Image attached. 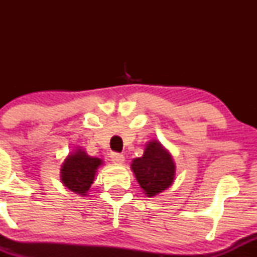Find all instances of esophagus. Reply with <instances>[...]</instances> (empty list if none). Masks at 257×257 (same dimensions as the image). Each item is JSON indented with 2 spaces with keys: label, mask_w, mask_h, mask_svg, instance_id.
<instances>
[{
  "label": "esophagus",
  "mask_w": 257,
  "mask_h": 257,
  "mask_svg": "<svg viewBox=\"0 0 257 257\" xmlns=\"http://www.w3.org/2000/svg\"><path fill=\"white\" fill-rule=\"evenodd\" d=\"M110 157H111L112 162H113V163L122 164L123 162H124V156H123L122 153H118V152H112Z\"/></svg>",
  "instance_id": "34e87169"
}]
</instances>
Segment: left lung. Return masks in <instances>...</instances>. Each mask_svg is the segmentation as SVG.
<instances>
[{
	"instance_id": "left-lung-1",
	"label": "left lung",
	"mask_w": 257,
	"mask_h": 257,
	"mask_svg": "<svg viewBox=\"0 0 257 257\" xmlns=\"http://www.w3.org/2000/svg\"><path fill=\"white\" fill-rule=\"evenodd\" d=\"M132 169L149 197L163 192L174 181L175 166L172 156L156 140L150 141L143 157L133 161Z\"/></svg>"
}]
</instances>
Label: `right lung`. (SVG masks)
I'll return each mask as SVG.
<instances>
[{
	"label": "right lung",
	"instance_id": "right-lung-1",
	"mask_svg": "<svg viewBox=\"0 0 257 257\" xmlns=\"http://www.w3.org/2000/svg\"><path fill=\"white\" fill-rule=\"evenodd\" d=\"M101 164V159L89 157L84 151L77 150L65 159L61 168V180L69 190L84 196L93 184L96 169Z\"/></svg>",
	"mask_w": 257,
	"mask_h": 257
}]
</instances>
